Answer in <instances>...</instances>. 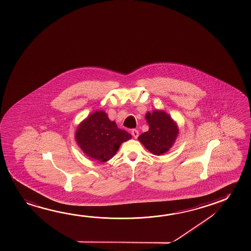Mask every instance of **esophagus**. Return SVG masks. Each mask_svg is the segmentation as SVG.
Here are the masks:
<instances>
[{"label":"esophagus","instance_id":"esophagus-1","mask_svg":"<svg viewBox=\"0 0 251 251\" xmlns=\"http://www.w3.org/2000/svg\"><path fill=\"white\" fill-rule=\"evenodd\" d=\"M132 136H134V138H137L139 136V132L136 129H132L131 130Z\"/></svg>","mask_w":251,"mask_h":251}]
</instances>
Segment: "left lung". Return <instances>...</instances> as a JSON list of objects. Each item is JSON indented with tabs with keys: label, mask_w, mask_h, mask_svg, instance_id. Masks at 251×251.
Returning a JSON list of instances; mask_svg holds the SVG:
<instances>
[{
	"label": "left lung",
	"mask_w": 251,
	"mask_h": 251,
	"mask_svg": "<svg viewBox=\"0 0 251 251\" xmlns=\"http://www.w3.org/2000/svg\"><path fill=\"white\" fill-rule=\"evenodd\" d=\"M150 128L140 135L138 140L152 154L160 156L173 147L178 135L176 122L163 110L148 112L145 115Z\"/></svg>",
	"instance_id": "obj_1"
}]
</instances>
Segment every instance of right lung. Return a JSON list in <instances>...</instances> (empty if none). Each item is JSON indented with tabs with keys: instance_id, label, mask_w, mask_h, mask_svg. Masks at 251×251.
I'll return each mask as SVG.
<instances>
[{
	"instance_id": "obj_1",
	"label": "right lung",
	"mask_w": 251,
	"mask_h": 251,
	"mask_svg": "<svg viewBox=\"0 0 251 251\" xmlns=\"http://www.w3.org/2000/svg\"><path fill=\"white\" fill-rule=\"evenodd\" d=\"M131 135L120 129L102 110L95 111L78 124L75 139L86 156L106 162L111 159L120 145L131 139Z\"/></svg>"
}]
</instances>
